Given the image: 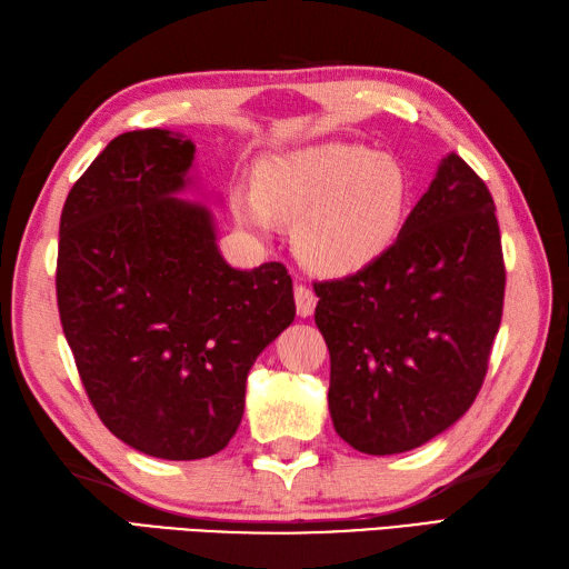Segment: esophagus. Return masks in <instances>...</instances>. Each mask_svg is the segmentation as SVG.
Wrapping results in <instances>:
<instances>
[{
	"instance_id": "obj_1",
	"label": "esophagus",
	"mask_w": 569,
	"mask_h": 569,
	"mask_svg": "<svg viewBox=\"0 0 569 569\" xmlns=\"http://www.w3.org/2000/svg\"><path fill=\"white\" fill-rule=\"evenodd\" d=\"M316 306H318V298H316V293L310 291L308 286H296V310H298V316L300 318H308V316H312V312H316Z\"/></svg>"
}]
</instances>
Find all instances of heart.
Instances as JSON below:
<instances>
[{
  "mask_svg": "<svg viewBox=\"0 0 569 569\" xmlns=\"http://www.w3.org/2000/svg\"><path fill=\"white\" fill-rule=\"evenodd\" d=\"M410 204L406 166L357 143H320L266 161L257 196L234 192L253 229L296 222V249L310 269L345 276L377 261L401 234Z\"/></svg>",
  "mask_w": 569,
  "mask_h": 569,
  "instance_id": "1",
  "label": "heart"
}]
</instances>
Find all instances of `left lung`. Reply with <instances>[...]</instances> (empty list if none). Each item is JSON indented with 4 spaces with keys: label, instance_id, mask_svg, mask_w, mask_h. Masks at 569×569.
Listing matches in <instances>:
<instances>
[{
    "label": "left lung",
    "instance_id": "left-lung-1",
    "mask_svg": "<svg viewBox=\"0 0 569 569\" xmlns=\"http://www.w3.org/2000/svg\"><path fill=\"white\" fill-rule=\"evenodd\" d=\"M493 210L485 180L450 153L377 261L316 283L330 416L355 450L408 452L475 403L503 312Z\"/></svg>",
    "mask_w": 569,
    "mask_h": 569
}]
</instances>
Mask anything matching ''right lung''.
I'll return each instance as SVG.
<instances>
[{"mask_svg":"<svg viewBox=\"0 0 569 569\" xmlns=\"http://www.w3.org/2000/svg\"><path fill=\"white\" fill-rule=\"evenodd\" d=\"M192 153L178 131L119 134L60 212L58 312L84 393L107 430L161 459L224 450L251 365L296 318L283 263L232 269L210 212L173 198Z\"/></svg>","mask_w":569,"mask_h":569,"instance_id":"obj_1","label":"right lung"}]
</instances>
